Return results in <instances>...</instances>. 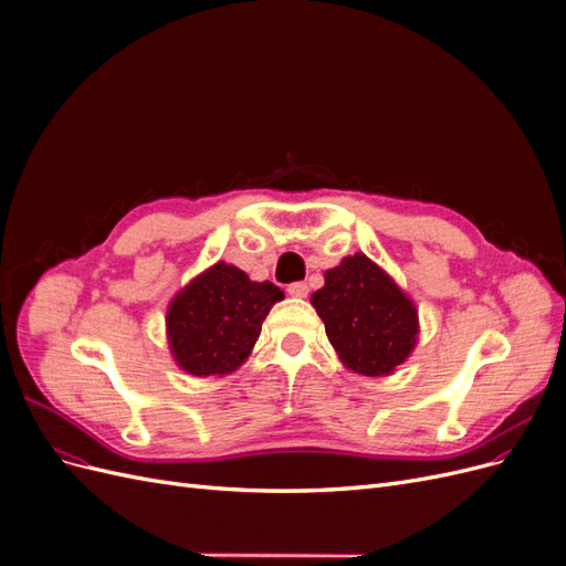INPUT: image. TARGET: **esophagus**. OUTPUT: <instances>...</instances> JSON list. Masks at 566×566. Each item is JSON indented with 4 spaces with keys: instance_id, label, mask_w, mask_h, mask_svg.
<instances>
[{
    "instance_id": "1",
    "label": "esophagus",
    "mask_w": 566,
    "mask_h": 566,
    "mask_svg": "<svg viewBox=\"0 0 566 566\" xmlns=\"http://www.w3.org/2000/svg\"><path fill=\"white\" fill-rule=\"evenodd\" d=\"M287 295H293V297H306V295H310V285L302 283V281L290 283V285H287Z\"/></svg>"
}]
</instances>
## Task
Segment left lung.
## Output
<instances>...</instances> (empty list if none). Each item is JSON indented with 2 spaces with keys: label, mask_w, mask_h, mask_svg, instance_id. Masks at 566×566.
<instances>
[{
  "label": "left lung",
  "mask_w": 566,
  "mask_h": 566,
  "mask_svg": "<svg viewBox=\"0 0 566 566\" xmlns=\"http://www.w3.org/2000/svg\"><path fill=\"white\" fill-rule=\"evenodd\" d=\"M312 304L349 370L380 378L401 366L418 342V312L389 273L364 252L325 271Z\"/></svg>",
  "instance_id": "obj_1"
}]
</instances>
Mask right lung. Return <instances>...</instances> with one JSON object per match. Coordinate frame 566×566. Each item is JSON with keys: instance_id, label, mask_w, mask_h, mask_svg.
Listing matches in <instances>:
<instances>
[{"instance_id": "1", "label": "right lung", "mask_w": 566, "mask_h": 566, "mask_svg": "<svg viewBox=\"0 0 566 566\" xmlns=\"http://www.w3.org/2000/svg\"><path fill=\"white\" fill-rule=\"evenodd\" d=\"M283 290L217 262L188 283L167 306V339L181 370L210 378L243 366L271 306Z\"/></svg>"}]
</instances>
